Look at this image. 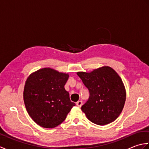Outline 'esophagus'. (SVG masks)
Listing matches in <instances>:
<instances>
[{"label":"esophagus","instance_id":"esophagus-1","mask_svg":"<svg viewBox=\"0 0 149 149\" xmlns=\"http://www.w3.org/2000/svg\"><path fill=\"white\" fill-rule=\"evenodd\" d=\"M82 104H83V102H82L81 100H79V101H77V102H76V105H77L78 107H81Z\"/></svg>","mask_w":149,"mask_h":149}]
</instances>
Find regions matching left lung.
Listing matches in <instances>:
<instances>
[{"instance_id": "8db88e82", "label": "left lung", "mask_w": 149, "mask_h": 149, "mask_svg": "<svg viewBox=\"0 0 149 149\" xmlns=\"http://www.w3.org/2000/svg\"><path fill=\"white\" fill-rule=\"evenodd\" d=\"M77 74L90 92L89 99L81 107L87 118L99 125L115 121L121 113L126 99L124 85L118 74L106 66Z\"/></svg>"}]
</instances>
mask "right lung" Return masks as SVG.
I'll use <instances>...</instances> for the list:
<instances>
[{
  "instance_id": "obj_1",
  "label": "right lung",
  "mask_w": 149,
  "mask_h": 149,
  "mask_svg": "<svg viewBox=\"0 0 149 149\" xmlns=\"http://www.w3.org/2000/svg\"><path fill=\"white\" fill-rule=\"evenodd\" d=\"M68 77V74L44 68L27 78L24 90V104L31 118L41 127H57L75 106L65 89Z\"/></svg>"
}]
</instances>
